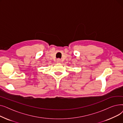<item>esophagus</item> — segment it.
<instances>
[{
    "instance_id": "34e87169",
    "label": "esophagus",
    "mask_w": 123,
    "mask_h": 123,
    "mask_svg": "<svg viewBox=\"0 0 123 123\" xmlns=\"http://www.w3.org/2000/svg\"><path fill=\"white\" fill-rule=\"evenodd\" d=\"M56 62H57V63H60V62H61V60H60V59H57Z\"/></svg>"
}]
</instances>
